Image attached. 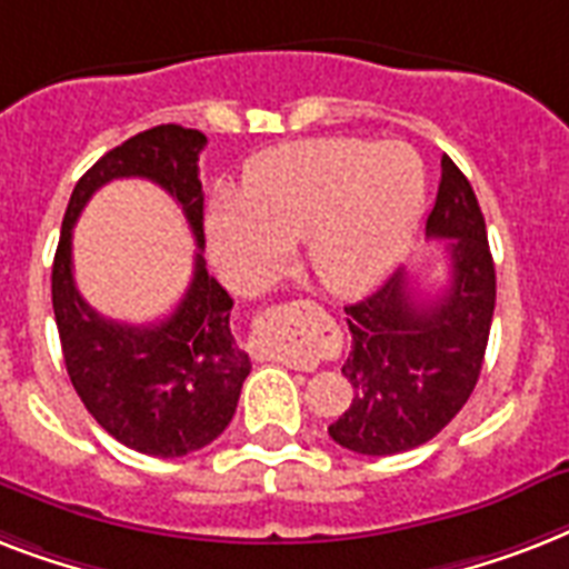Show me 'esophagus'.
<instances>
[{"label": "esophagus", "mask_w": 569, "mask_h": 569, "mask_svg": "<svg viewBox=\"0 0 569 569\" xmlns=\"http://www.w3.org/2000/svg\"><path fill=\"white\" fill-rule=\"evenodd\" d=\"M311 306L306 302H293V306H272L261 311L258 326H261V347L270 352L276 361L297 367V370H313L317 358L308 349L306 331L299 329L297 317L308 313Z\"/></svg>", "instance_id": "1"}]
</instances>
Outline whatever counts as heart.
Masks as SVG:
<instances>
[{
    "label": "heart",
    "mask_w": 569,
    "mask_h": 569,
    "mask_svg": "<svg viewBox=\"0 0 569 569\" xmlns=\"http://www.w3.org/2000/svg\"><path fill=\"white\" fill-rule=\"evenodd\" d=\"M426 193L408 143L322 138L263 152L238 197L208 211L213 263L234 284H256L302 240L306 261L331 293H356L406 249Z\"/></svg>",
    "instance_id": "b5f03b06"
}]
</instances>
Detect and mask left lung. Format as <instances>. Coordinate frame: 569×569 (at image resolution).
Wrapping results in <instances>:
<instances>
[{"label": "left lung", "instance_id": "8db88e82", "mask_svg": "<svg viewBox=\"0 0 569 569\" xmlns=\"http://www.w3.org/2000/svg\"><path fill=\"white\" fill-rule=\"evenodd\" d=\"M426 238H443L449 252V284L440 297L422 299L417 279L399 267L379 290L347 308L352 349L340 372L356 393L329 435L361 456L422 447L465 408L479 381L497 270L479 199L449 156L440 158Z\"/></svg>", "mask_w": 569, "mask_h": 569}]
</instances>
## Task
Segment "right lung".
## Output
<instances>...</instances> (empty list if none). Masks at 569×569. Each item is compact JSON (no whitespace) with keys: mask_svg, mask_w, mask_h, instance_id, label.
Wrapping results in <instances>:
<instances>
[{"mask_svg":"<svg viewBox=\"0 0 569 569\" xmlns=\"http://www.w3.org/2000/svg\"><path fill=\"white\" fill-rule=\"evenodd\" d=\"M208 140L184 126H156L104 152L79 179L63 213L52 263V308L63 363L93 420L122 447L181 458L208 447L234 417L252 363L231 338V297L197 252L193 279L161 322L129 326L84 302L72 279V226L81 208L113 179H149L181 206L202 249L206 193L199 152Z\"/></svg>","mask_w":569,"mask_h":569,"instance_id":"add662e5","label":"right lung"}]
</instances>
